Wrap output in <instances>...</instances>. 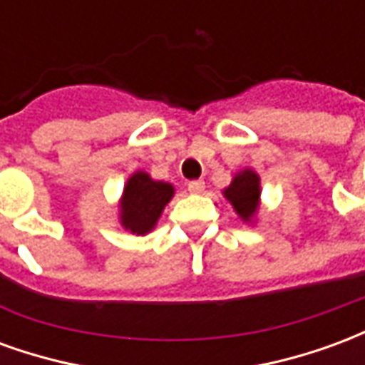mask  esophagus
<instances>
[{"label": "esophagus", "instance_id": "1", "mask_svg": "<svg viewBox=\"0 0 365 365\" xmlns=\"http://www.w3.org/2000/svg\"><path fill=\"white\" fill-rule=\"evenodd\" d=\"M187 190L191 193H201V191L205 190V182L203 180H195V182H190L187 183Z\"/></svg>", "mask_w": 365, "mask_h": 365}]
</instances>
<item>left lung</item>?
Returning a JSON list of instances; mask_svg holds the SVG:
<instances>
[{
    "mask_svg": "<svg viewBox=\"0 0 365 365\" xmlns=\"http://www.w3.org/2000/svg\"><path fill=\"white\" fill-rule=\"evenodd\" d=\"M225 197L229 199L232 207L237 209L242 221H250L258 209L260 197V178L252 170H245L232 180L229 187L225 190Z\"/></svg>",
    "mask_w": 365,
    "mask_h": 365,
    "instance_id": "left-lung-1",
    "label": "left lung"
}]
</instances>
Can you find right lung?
Listing matches in <instances>:
<instances>
[{
	"label": "right lung",
	"mask_w": 365,
	"mask_h": 365,
	"mask_svg": "<svg viewBox=\"0 0 365 365\" xmlns=\"http://www.w3.org/2000/svg\"><path fill=\"white\" fill-rule=\"evenodd\" d=\"M174 195L170 183L154 182L150 175L136 172L125 185V195L120 201V222L135 235H146L154 229L162 209Z\"/></svg>",
	"instance_id": "add662e5"
}]
</instances>
